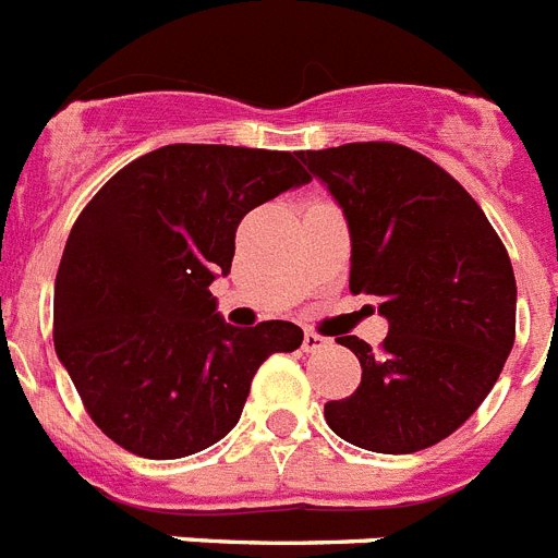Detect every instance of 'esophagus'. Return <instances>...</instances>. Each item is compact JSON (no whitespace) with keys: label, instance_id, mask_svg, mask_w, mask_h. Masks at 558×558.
Masks as SVG:
<instances>
[{"label":"esophagus","instance_id":"obj_1","mask_svg":"<svg viewBox=\"0 0 558 558\" xmlns=\"http://www.w3.org/2000/svg\"><path fill=\"white\" fill-rule=\"evenodd\" d=\"M327 344H330V338L318 336L316 330L304 332V341H302V350L304 352H318V350H325Z\"/></svg>","mask_w":558,"mask_h":558}]
</instances>
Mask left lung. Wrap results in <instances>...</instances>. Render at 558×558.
<instances>
[{
  "label": "left lung",
  "instance_id": "left-lung-1",
  "mask_svg": "<svg viewBox=\"0 0 558 558\" xmlns=\"http://www.w3.org/2000/svg\"><path fill=\"white\" fill-rule=\"evenodd\" d=\"M350 226L352 293L378 296V350L350 398L325 403L341 440L380 454L428 449L463 426L497 384L517 336V279L483 208L449 171L401 143L299 151Z\"/></svg>",
  "mask_w": 558,
  "mask_h": 558
}]
</instances>
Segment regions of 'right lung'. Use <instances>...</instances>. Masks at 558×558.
<instances>
[{"instance_id": "add662e5", "label": "right lung", "mask_w": 558, "mask_h": 558, "mask_svg": "<svg viewBox=\"0 0 558 558\" xmlns=\"http://www.w3.org/2000/svg\"><path fill=\"white\" fill-rule=\"evenodd\" d=\"M311 183L290 151L171 143L123 166L78 214L56 274L52 344L109 440L149 460L236 426L262 361L302 327H231L208 284L251 208Z\"/></svg>"}]
</instances>
